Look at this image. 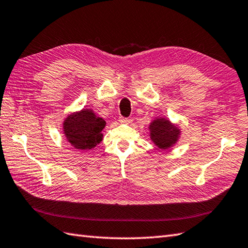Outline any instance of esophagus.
Wrapping results in <instances>:
<instances>
[{
	"label": "esophagus",
	"mask_w": 248,
	"mask_h": 248,
	"mask_svg": "<svg viewBox=\"0 0 248 248\" xmlns=\"http://www.w3.org/2000/svg\"><path fill=\"white\" fill-rule=\"evenodd\" d=\"M119 121L121 123H130V121L131 120H129V119H127V118H123V117H121L120 119H119Z\"/></svg>",
	"instance_id": "1"
}]
</instances>
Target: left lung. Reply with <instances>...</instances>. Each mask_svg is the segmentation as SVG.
Listing matches in <instances>:
<instances>
[{
	"instance_id": "8db88e82",
	"label": "left lung",
	"mask_w": 248,
	"mask_h": 248,
	"mask_svg": "<svg viewBox=\"0 0 248 248\" xmlns=\"http://www.w3.org/2000/svg\"><path fill=\"white\" fill-rule=\"evenodd\" d=\"M151 140L159 150H169L180 137V129L166 118H156L148 126Z\"/></svg>"
}]
</instances>
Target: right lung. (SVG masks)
Returning <instances> with one entry per match:
<instances>
[{"instance_id": "add662e5", "label": "right lung", "mask_w": 248, "mask_h": 248, "mask_svg": "<svg viewBox=\"0 0 248 248\" xmlns=\"http://www.w3.org/2000/svg\"><path fill=\"white\" fill-rule=\"evenodd\" d=\"M105 120L97 117L92 109L84 108L69 114L63 121V134L75 150L89 151L103 140Z\"/></svg>"}]
</instances>
